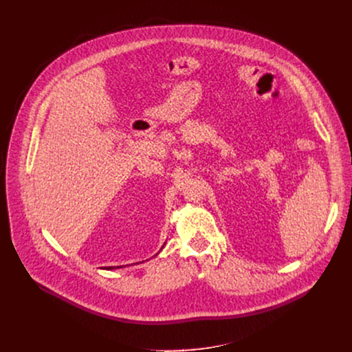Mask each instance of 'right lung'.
Returning a JSON list of instances; mask_svg holds the SVG:
<instances>
[{"instance_id": "obj_1", "label": "right lung", "mask_w": 352, "mask_h": 352, "mask_svg": "<svg viewBox=\"0 0 352 352\" xmlns=\"http://www.w3.org/2000/svg\"><path fill=\"white\" fill-rule=\"evenodd\" d=\"M117 268H121V265H120V267H117ZM105 270H114V267H107Z\"/></svg>"}]
</instances>
